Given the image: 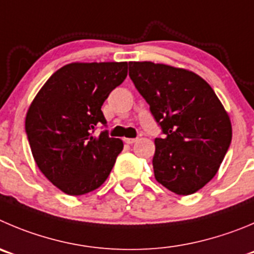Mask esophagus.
Listing matches in <instances>:
<instances>
[{
	"label": "esophagus",
	"mask_w": 254,
	"mask_h": 254,
	"mask_svg": "<svg viewBox=\"0 0 254 254\" xmlns=\"http://www.w3.org/2000/svg\"><path fill=\"white\" fill-rule=\"evenodd\" d=\"M124 141L127 144H134L135 141H138V138H125Z\"/></svg>",
	"instance_id": "obj_1"
}]
</instances>
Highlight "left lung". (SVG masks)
Returning a JSON list of instances; mask_svg holds the SVG:
<instances>
[{
  "label": "left lung",
  "mask_w": 254,
  "mask_h": 254,
  "mask_svg": "<svg viewBox=\"0 0 254 254\" xmlns=\"http://www.w3.org/2000/svg\"><path fill=\"white\" fill-rule=\"evenodd\" d=\"M129 76L165 134L154 141L156 182L179 195L195 193L214 178L231 145L223 104L204 79L187 68L130 61Z\"/></svg>",
  "instance_id": "obj_1"
}]
</instances>
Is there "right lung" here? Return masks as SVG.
I'll return each instance as SVG.
<instances>
[{"instance_id": "right-lung-1", "label": "right lung", "mask_w": 254, "mask_h": 254, "mask_svg": "<svg viewBox=\"0 0 254 254\" xmlns=\"http://www.w3.org/2000/svg\"><path fill=\"white\" fill-rule=\"evenodd\" d=\"M127 75V63H71L54 72L26 114V134L42 174L68 195H82L108 179L123 140L108 131L101 111Z\"/></svg>"}]
</instances>
